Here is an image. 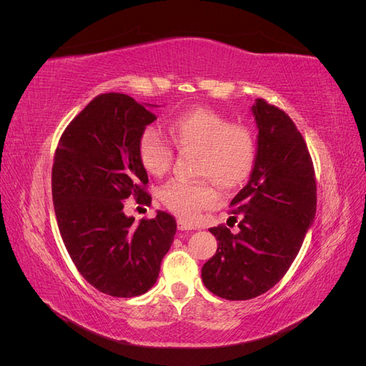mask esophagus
Instances as JSON below:
<instances>
[{
  "mask_svg": "<svg viewBox=\"0 0 366 366\" xmlns=\"http://www.w3.org/2000/svg\"><path fill=\"white\" fill-rule=\"evenodd\" d=\"M177 227H179V230H194V229H197L192 223H187V221H184L182 218L177 221Z\"/></svg>",
  "mask_w": 366,
  "mask_h": 366,
  "instance_id": "esophagus-1",
  "label": "esophagus"
}]
</instances>
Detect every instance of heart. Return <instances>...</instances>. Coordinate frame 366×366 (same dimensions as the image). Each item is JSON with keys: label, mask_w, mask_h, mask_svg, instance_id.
Listing matches in <instances>:
<instances>
[{"label": "heart", "mask_w": 366, "mask_h": 366, "mask_svg": "<svg viewBox=\"0 0 366 366\" xmlns=\"http://www.w3.org/2000/svg\"><path fill=\"white\" fill-rule=\"evenodd\" d=\"M172 145L180 152H197V182L174 180L160 191V200L175 215L195 219L204 209L218 204L221 189L234 191L244 184L257 160V140L244 124L232 120L215 109L194 108L174 117L168 125ZM139 160L145 171L162 177L174 162L169 140L154 128L142 132L137 145Z\"/></svg>", "instance_id": "b5f03b06"}]
</instances>
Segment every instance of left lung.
I'll list each match as a JSON object with an SVG mask.
<instances>
[{
    "label": "left lung",
    "instance_id": "1",
    "mask_svg": "<svg viewBox=\"0 0 366 366\" xmlns=\"http://www.w3.org/2000/svg\"><path fill=\"white\" fill-rule=\"evenodd\" d=\"M252 112L258 151L249 183L232 200L238 234L219 224L209 232L217 253L204 262L209 292L247 301L280 282L302 246L316 214V175L307 143L281 108L257 99Z\"/></svg>",
    "mask_w": 366,
    "mask_h": 366
}]
</instances>
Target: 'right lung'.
I'll return each instance as SVG.
<instances>
[{"instance_id": "add662e5", "label": "right lung", "mask_w": 366, "mask_h": 366, "mask_svg": "<svg viewBox=\"0 0 366 366\" xmlns=\"http://www.w3.org/2000/svg\"><path fill=\"white\" fill-rule=\"evenodd\" d=\"M156 119L127 94H99L65 128L54 152L51 195L65 249L86 282L109 296L147 293L174 241L177 223L168 212L139 224L124 214L129 197L151 204L137 145Z\"/></svg>"}]
</instances>
